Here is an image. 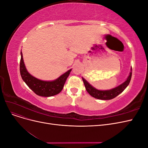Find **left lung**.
<instances>
[{"label": "left lung", "mask_w": 148, "mask_h": 148, "mask_svg": "<svg viewBox=\"0 0 148 148\" xmlns=\"http://www.w3.org/2000/svg\"><path fill=\"white\" fill-rule=\"evenodd\" d=\"M132 69H131V72L130 73V75L128 76V77L126 81L122 84H120V86L116 87L112 89H110V90H107V91L97 90V89L93 88L91 84H89L88 82H87L83 78H82V79L83 81L85 88H86V91L91 96L95 97L98 99L109 100V99H114V97H117L121 92H122L124 91V89L127 87L130 82V80L132 78Z\"/></svg>", "instance_id": "8db88e82"}]
</instances>
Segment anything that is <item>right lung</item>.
<instances>
[{"label": "right lung", "mask_w": 148, "mask_h": 148, "mask_svg": "<svg viewBox=\"0 0 148 148\" xmlns=\"http://www.w3.org/2000/svg\"><path fill=\"white\" fill-rule=\"evenodd\" d=\"M71 70L52 82H45L38 79L31 75L26 70L23 59V54L21 52V59L20 63V71L21 77L25 83L35 94L40 96L50 97L59 94L64 88L66 78Z\"/></svg>", "instance_id": "1"}]
</instances>
